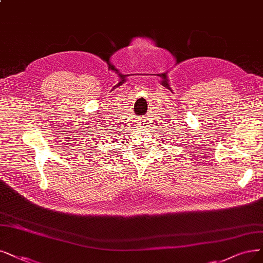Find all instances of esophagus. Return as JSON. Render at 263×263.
Masks as SVG:
<instances>
[{"mask_svg": "<svg viewBox=\"0 0 263 263\" xmlns=\"http://www.w3.org/2000/svg\"><path fill=\"white\" fill-rule=\"evenodd\" d=\"M139 125H140V126H143V123H141V122H139Z\"/></svg>", "mask_w": 263, "mask_h": 263, "instance_id": "1", "label": "esophagus"}]
</instances>
